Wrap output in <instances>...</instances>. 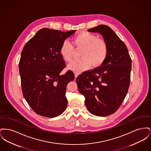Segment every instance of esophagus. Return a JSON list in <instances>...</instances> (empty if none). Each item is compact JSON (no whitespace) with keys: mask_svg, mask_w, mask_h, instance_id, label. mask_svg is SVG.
I'll return each mask as SVG.
<instances>
[{"mask_svg":"<svg viewBox=\"0 0 151 151\" xmlns=\"http://www.w3.org/2000/svg\"><path fill=\"white\" fill-rule=\"evenodd\" d=\"M79 75V73H75V78H76Z\"/></svg>","mask_w":151,"mask_h":151,"instance_id":"esophagus-1","label":"esophagus"}]
</instances>
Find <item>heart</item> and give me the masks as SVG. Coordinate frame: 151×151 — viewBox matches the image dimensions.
<instances>
[{
  "mask_svg": "<svg viewBox=\"0 0 151 151\" xmlns=\"http://www.w3.org/2000/svg\"><path fill=\"white\" fill-rule=\"evenodd\" d=\"M73 46L76 49H81L80 57L81 59L74 61L68 65L69 70L80 73L89 69L97 68L104 63L108 58L109 46L106 41L87 31H82L73 37ZM67 41L62 44L60 54L66 62L73 59L74 48Z\"/></svg>",
  "mask_w": 151,
  "mask_h": 151,
  "instance_id": "b5f03b06",
  "label": "heart"
}]
</instances>
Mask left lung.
<instances>
[{"label": "left lung", "mask_w": 151, "mask_h": 151, "mask_svg": "<svg viewBox=\"0 0 151 151\" xmlns=\"http://www.w3.org/2000/svg\"><path fill=\"white\" fill-rule=\"evenodd\" d=\"M88 31L102 35L109 46L108 58L100 67L79 75L76 83L88 111L108 116L119 109L127 93L131 59L126 45L109 27L100 25Z\"/></svg>", "instance_id": "8db88e82"}]
</instances>
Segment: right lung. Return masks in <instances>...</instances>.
I'll list each match as a JSON object with an SVG mask.
<instances>
[{"mask_svg":"<svg viewBox=\"0 0 151 151\" xmlns=\"http://www.w3.org/2000/svg\"><path fill=\"white\" fill-rule=\"evenodd\" d=\"M76 31L40 29L22 50L19 65L22 92L38 115L54 118L66 109V86L75 79V75L71 70L60 74L65 67L60 48Z\"/></svg>","mask_w":151,"mask_h":151,"instance_id":"1","label":"right lung"}]
</instances>
